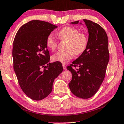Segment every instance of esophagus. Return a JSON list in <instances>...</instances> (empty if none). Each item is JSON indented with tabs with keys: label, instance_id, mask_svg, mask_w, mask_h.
Wrapping results in <instances>:
<instances>
[{
	"label": "esophagus",
	"instance_id": "1",
	"mask_svg": "<svg viewBox=\"0 0 124 124\" xmlns=\"http://www.w3.org/2000/svg\"><path fill=\"white\" fill-rule=\"evenodd\" d=\"M62 68H63L64 69H66V65H65V64H62Z\"/></svg>",
	"mask_w": 124,
	"mask_h": 124
}]
</instances>
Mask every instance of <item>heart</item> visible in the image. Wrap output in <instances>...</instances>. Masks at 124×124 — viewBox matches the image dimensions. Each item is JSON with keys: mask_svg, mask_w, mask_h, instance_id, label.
Instances as JSON below:
<instances>
[{"mask_svg": "<svg viewBox=\"0 0 124 124\" xmlns=\"http://www.w3.org/2000/svg\"><path fill=\"white\" fill-rule=\"evenodd\" d=\"M58 35L62 40L67 41L65 51H59L51 57L54 62L66 63L73 58L74 54H81L85 51L87 44V38L85 34L79 33L75 28L66 26L58 32ZM46 45L52 51L56 50L58 41L53 34H50L46 38Z\"/></svg>", "mask_w": 124, "mask_h": 124, "instance_id": "b5f03b06", "label": "heart"}]
</instances>
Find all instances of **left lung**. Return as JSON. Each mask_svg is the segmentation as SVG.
Here are the masks:
<instances>
[{
    "instance_id": "1",
    "label": "left lung",
    "mask_w": 124,
    "mask_h": 124,
    "mask_svg": "<svg viewBox=\"0 0 124 124\" xmlns=\"http://www.w3.org/2000/svg\"><path fill=\"white\" fill-rule=\"evenodd\" d=\"M83 20L88 29L87 46L81 55L68 66L67 69L72 74V79L69 84L71 93L78 98L88 99L96 94L104 80L109 53L108 38L105 30L92 21ZM78 23L79 20L71 23Z\"/></svg>"
}]
</instances>
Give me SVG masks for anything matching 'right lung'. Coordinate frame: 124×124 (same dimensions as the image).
I'll list each match as a JSON object with an SVG mask.
<instances>
[{
  "instance_id": "1",
  "label": "right lung",
  "mask_w": 124,
  "mask_h": 124,
  "mask_svg": "<svg viewBox=\"0 0 124 124\" xmlns=\"http://www.w3.org/2000/svg\"><path fill=\"white\" fill-rule=\"evenodd\" d=\"M58 26L33 20L20 28L13 46V67L23 92L34 100L50 94L54 79L63 70L60 62L50 63L46 38Z\"/></svg>"
}]
</instances>
